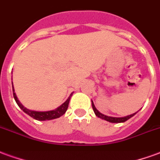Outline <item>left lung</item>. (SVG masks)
Returning <instances> with one entry per match:
<instances>
[{
	"mask_svg": "<svg viewBox=\"0 0 160 160\" xmlns=\"http://www.w3.org/2000/svg\"><path fill=\"white\" fill-rule=\"evenodd\" d=\"M92 107H93V110L94 112V114L97 116L98 118H100L101 119H104L107 122H110V123H123V122H125L128 119H129L130 118H132L136 112L133 114H130L129 116H126V117H122V118H116V117H110V116H107V115H105V114H102L101 112H100L99 111L96 109V107H94V102L92 101Z\"/></svg>",
	"mask_w": 160,
	"mask_h": 160,
	"instance_id": "left-lung-1",
	"label": "left lung"
}]
</instances>
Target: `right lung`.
Here are the masks:
<instances>
[{"instance_id":"1","label":"right lung","mask_w":160,"mask_h":160,"mask_svg":"<svg viewBox=\"0 0 160 160\" xmlns=\"http://www.w3.org/2000/svg\"><path fill=\"white\" fill-rule=\"evenodd\" d=\"M12 93H13V97H14V100L16 101V103L18 104V106L20 107V109L24 111V112L26 114H28L29 116H31V118H33L34 119L39 120V121H46V120H52L54 119V118H58L61 117L62 115L66 113V110L68 108L69 101H70V99L72 97V94H70V96L68 97V99L66 100L62 105H60L59 107H57L56 109L52 111H47V112H38V111H33L30 110L26 107H24L23 105L21 104V102L18 101L17 95L14 93V88H13V85H12Z\"/></svg>"}]
</instances>
